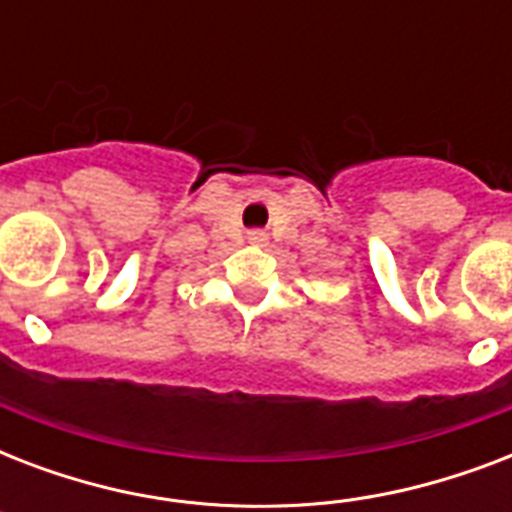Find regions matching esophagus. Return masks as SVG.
<instances>
[{"label": "esophagus", "instance_id": "obj_1", "mask_svg": "<svg viewBox=\"0 0 512 512\" xmlns=\"http://www.w3.org/2000/svg\"><path fill=\"white\" fill-rule=\"evenodd\" d=\"M249 244H257V247H263L265 241H268V236H265L263 231H249Z\"/></svg>", "mask_w": 512, "mask_h": 512}]
</instances>
